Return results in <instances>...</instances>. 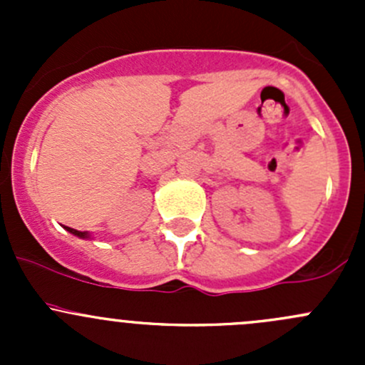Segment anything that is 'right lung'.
<instances>
[{"instance_id": "add662e5", "label": "right lung", "mask_w": 365, "mask_h": 365, "mask_svg": "<svg viewBox=\"0 0 365 365\" xmlns=\"http://www.w3.org/2000/svg\"><path fill=\"white\" fill-rule=\"evenodd\" d=\"M65 230H67L68 233H72L73 237L84 238V240H86V238H91V235L88 233V231H77V230H73V227H68V226H65Z\"/></svg>"}]
</instances>
